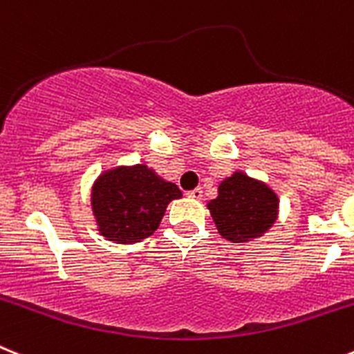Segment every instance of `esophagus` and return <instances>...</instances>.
<instances>
[{
    "mask_svg": "<svg viewBox=\"0 0 354 354\" xmlns=\"http://www.w3.org/2000/svg\"><path fill=\"white\" fill-rule=\"evenodd\" d=\"M202 195H204L202 188H195V189H192V192H188V197L195 198V201H201Z\"/></svg>",
    "mask_w": 354,
    "mask_h": 354,
    "instance_id": "1",
    "label": "esophagus"
}]
</instances>
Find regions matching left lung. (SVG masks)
I'll return each mask as SVG.
<instances>
[{
	"label": "left lung",
	"instance_id": "obj_1",
	"mask_svg": "<svg viewBox=\"0 0 354 354\" xmlns=\"http://www.w3.org/2000/svg\"><path fill=\"white\" fill-rule=\"evenodd\" d=\"M220 236L232 243H247L263 236L276 223L279 198L276 192L243 171H234L218 186L216 198L207 202Z\"/></svg>",
	"mask_w": 354,
	"mask_h": 354
}]
</instances>
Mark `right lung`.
Masks as SVG:
<instances>
[{"label":"right lung","instance_id":"right-lung-1","mask_svg":"<svg viewBox=\"0 0 354 354\" xmlns=\"http://www.w3.org/2000/svg\"><path fill=\"white\" fill-rule=\"evenodd\" d=\"M180 197L177 184L161 179L147 165L116 166L95 180L91 207L102 236L131 245L153 234L166 206Z\"/></svg>","mask_w":354,"mask_h":354}]
</instances>
